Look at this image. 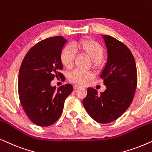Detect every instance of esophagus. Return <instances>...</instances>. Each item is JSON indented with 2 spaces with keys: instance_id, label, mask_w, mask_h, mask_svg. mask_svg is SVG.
<instances>
[{
  "instance_id": "34e87169",
  "label": "esophagus",
  "mask_w": 152,
  "mask_h": 152,
  "mask_svg": "<svg viewBox=\"0 0 152 152\" xmlns=\"http://www.w3.org/2000/svg\"><path fill=\"white\" fill-rule=\"evenodd\" d=\"M79 88H80V86H78V85H76V84L74 85V90H77V89H78Z\"/></svg>"
}]
</instances>
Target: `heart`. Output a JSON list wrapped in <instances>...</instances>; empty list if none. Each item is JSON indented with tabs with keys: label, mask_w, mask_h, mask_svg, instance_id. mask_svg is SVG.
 <instances>
[{
	"label": "heart",
	"mask_w": 152,
	"mask_h": 152,
	"mask_svg": "<svg viewBox=\"0 0 152 152\" xmlns=\"http://www.w3.org/2000/svg\"><path fill=\"white\" fill-rule=\"evenodd\" d=\"M72 48L64 47L60 54V60L62 66L66 69H71L74 64L75 58L74 50H77L88 56L93 61V66L98 67L100 65V60L104 55V48L102 45L90 38H85L73 42ZM94 74L90 72H84L80 69H74L68 74V79L73 83L85 85L92 79Z\"/></svg>",
	"instance_id": "heart-1"
}]
</instances>
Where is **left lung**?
<instances>
[{"instance_id":"8db88e82","label":"left lung","mask_w":152,"mask_h":152,"mask_svg":"<svg viewBox=\"0 0 152 152\" xmlns=\"http://www.w3.org/2000/svg\"><path fill=\"white\" fill-rule=\"evenodd\" d=\"M107 48L108 58L100 78L106 90L98 94L92 88L83 104L89 115L96 122L107 124L119 118L133 99L137 76L136 64L129 48L109 35H102Z\"/></svg>"}]
</instances>
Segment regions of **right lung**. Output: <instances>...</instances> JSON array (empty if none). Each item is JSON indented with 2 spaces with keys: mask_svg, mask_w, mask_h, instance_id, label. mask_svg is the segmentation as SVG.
Returning a JSON list of instances; mask_svg holds the SVG:
<instances>
[{
  "mask_svg": "<svg viewBox=\"0 0 152 152\" xmlns=\"http://www.w3.org/2000/svg\"><path fill=\"white\" fill-rule=\"evenodd\" d=\"M66 42L62 36L42 40L22 61L18 78L19 99L27 116L38 126H50L59 119L64 101L73 91L71 84L58 90L50 86L55 77H63L60 54Z\"/></svg>",
  "mask_w": 152,
  "mask_h": 152,
  "instance_id": "1",
  "label": "right lung"
}]
</instances>
